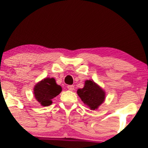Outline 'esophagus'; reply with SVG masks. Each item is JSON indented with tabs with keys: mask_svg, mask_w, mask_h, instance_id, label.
Returning a JSON list of instances; mask_svg holds the SVG:
<instances>
[{
	"mask_svg": "<svg viewBox=\"0 0 148 148\" xmlns=\"http://www.w3.org/2000/svg\"><path fill=\"white\" fill-rule=\"evenodd\" d=\"M67 88L69 90L72 91V90H74V85H68Z\"/></svg>",
	"mask_w": 148,
	"mask_h": 148,
	"instance_id": "obj_1",
	"label": "esophagus"
}]
</instances>
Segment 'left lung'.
<instances>
[{
  "label": "left lung",
  "instance_id": "8db88e82",
  "mask_svg": "<svg viewBox=\"0 0 148 148\" xmlns=\"http://www.w3.org/2000/svg\"><path fill=\"white\" fill-rule=\"evenodd\" d=\"M77 94L85 104L93 110H97L105 99L104 90L93 80L85 81L84 88L78 89Z\"/></svg>",
  "mask_w": 148,
  "mask_h": 148
}]
</instances>
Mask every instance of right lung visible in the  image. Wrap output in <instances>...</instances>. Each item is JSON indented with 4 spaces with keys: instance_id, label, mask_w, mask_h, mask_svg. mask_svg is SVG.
<instances>
[{
    "instance_id": "right-lung-1",
    "label": "right lung",
    "mask_w": 148,
    "mask_h": 148,
    "mask_svg": "<svg viewBox=\"0 0 148 148\" xmlns=\"http://www.w3.org/2000/svg\"><path fill=\"white\" fill-rule=\"evenodd\" d=\"M62 88L54 78H45L35 85L34 93L36 99L44 107L51 105L52 99L60 94Z\"/></svg>"
}]
</instances>
